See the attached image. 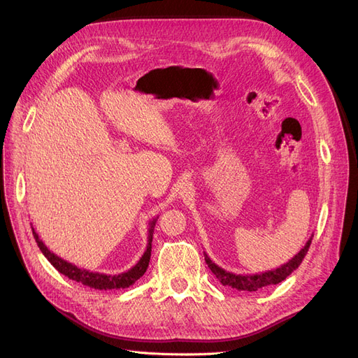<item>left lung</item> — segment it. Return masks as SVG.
<instances>
[{
	"label": "left lung",
	"mask_w": 358,
	"mask_h": 358,
	"mask_svg": "<svg viewBox=\"0 0 358 358\" xmlns=\"http://www.w3.org/2000/svg\"><path fill=\"white\" fill-rule=\"evenodd\" d=\"M312 237L313 236H310V239L306 242L305 246L300 249V252H297L294 257H292L288 263L282 264L278 268L267 270V272H263V273L236 275L231 272H227V270H224L220 266H216L206 252H204V259H206V264H208V267L212 270V273L218 278V280L222 285H229V287L236 288L239 291H258L264 287L276 285L279 282H282L284 279H287L292 272H294V270L303 262V258H305V255L308 254Z\"/></svg>",
	"instance_id": "obj_1"
}]
</instances>
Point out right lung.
I'll list each match as a JSON object with an SVG mask.
<instances>
[{"instance_id": "obj_1", "label": "right lung", "mask_w": 358, "mask_h": 358, "mask_svg": "<svg viewBox=\"0 0 358 358\" xmlns=\"http://www.w3.org/2000/svg\"><path fill=\"white\" fill-rule=\"evenodd\" d=\"M157 218L149 222V234H148V246L146 251L142 255V258L138 259L137 264L133 266L129 270L124 273L119 275H106V273H99V272H90L86 268H80L78 266H74L66 259H62L61 257L53 254L50 249L40 241L38 234L32 229V234H34V239L40 248V251L43 252L49 263L55 267L59 273L66 275L69 279L76 280V282H80L86 287H91L95 289H119V288H128L129 285H133L137 279L142 278L146 272V268L149 266V259H150V251H152V236H154V227H155Z\"/></svg>"}]
</instances>
